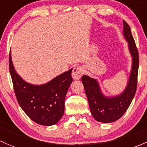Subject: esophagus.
<instances>
[{"label": "esophagus", "mask_w": 147, "mask_h": 147, "mask_svg": "<svg viewBox=\"0 0 147 147\" xmlns=\"http://www.w3.org/2000/svg\"><path fill=\"white\" fill-rule=\"evenodd\" d=\"M83 73V69L81 67H75L73 68L72 72V76L74 80H79Z\"/></svg>", "instance_id": "34e87169"}]
</instances>
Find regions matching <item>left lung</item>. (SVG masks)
I'll use <instances>...</instances> for the list:
<instances>
[{"mask_svg": "<svg viewBox=\"0 0 147 147\" xmlns=\"http://www.w3.org/2000/svg\"><path fill=\"white\" fill-rule=\"evenodd\" d=\"M123 24V34L126 40L128 42L129 50L132 57L131 73L124 92L119 95L106 97L102 94L97 80L87 75L82 77V82L92 115L94 119L100 122H113L121 117L129 107L137 91L139 53L129 26L124 20Z\"/></svg>", "mask_w": 147, "mask_h": 147, "instance_id": "left-lung-1", "label": "left lung"}]
</instances>
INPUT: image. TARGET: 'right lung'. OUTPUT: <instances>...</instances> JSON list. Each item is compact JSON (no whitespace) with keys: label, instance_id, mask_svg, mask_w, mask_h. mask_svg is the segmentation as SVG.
I'll return each mask as SVG.
<instances>
[{"label":"right lung","instance_id":"right-lung-1","mask_svg":"<svg viewBox=\"0 0 147 147\" xmlns=\"http://www.w3.org/2000/svg\"><path fill=\"white\" fill-rule=\"evenodd\" d=\"M9 70L16 98L25 113L40 125L51 126L58 122L64 114L65 96L72 82V69L46 84L34 85L18 75L10 52Z\"/></svg>","mask_w":147,"mask_h":147}]
</instances>
